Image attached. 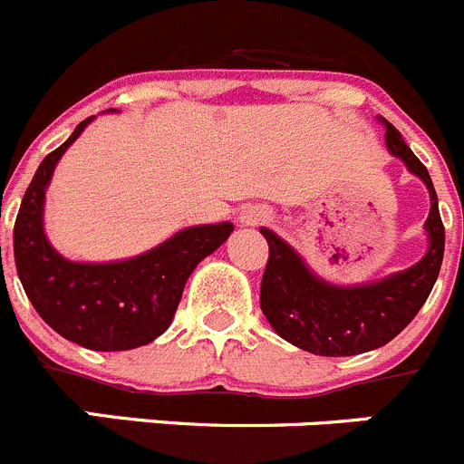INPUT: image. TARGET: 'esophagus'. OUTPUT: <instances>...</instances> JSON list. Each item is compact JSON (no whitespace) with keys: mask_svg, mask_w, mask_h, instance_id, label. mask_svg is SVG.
I'll return each instance as SVG.
<instances>
[{"mask_svg":"<svg viewBox=\"0 0 464 464\" xmlns=\"http://www.w3.org/2000/svg\"><path fill=\"white\" fill-rule=\"evenodd\" d=\"M267 219V212L263 208H245L240 215V222L246 224V227H258Z\"/></svg>","mask_w":464,"mask_h":464,"instance_id":"obj_1","label":"esophagus"}]
</instances>
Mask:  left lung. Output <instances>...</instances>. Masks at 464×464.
<instances>
[{"instance_id": "left-lung-1", "label": "left lung", "mask_w": 464, "mask_h": 464, "mask_svg": "<svg viewBox=\"0 0 464 464\" xmlns=\"http://www.w3.org/2000/svg\"><path fill=\"white\" fill-rule=\"evenodd\" d=\"M384 125L389 153L401 158L430 192L426 219L430 245L417 266L375 284L334 285L318 279L295 249L270 228H261L270 246L261 281L263 314L281 339L320 357L369 353L401 334L430 295L444 258V224L430 173L410 150L401 132L387 121Z\"/></svg>"}]
</instances>
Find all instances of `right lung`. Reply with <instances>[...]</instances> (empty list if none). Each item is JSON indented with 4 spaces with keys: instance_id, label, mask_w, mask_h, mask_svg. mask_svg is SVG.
<instances>
[{
    "instance_id": "obj_1",
    "label": "right lung",
    "mask_w": 464,
    "mask_h": 464,
    "mask_svg": "<svg viewBox=\"0 0 464 464\" xmlns=\"http://www.w3.org/2000/svg\"><path fill=\"white\" fill-rule=\"evenodd\" d=\"M93 116L45 155L24 192L13 254L29 302L56 334L89 350H132L167 332L194 267L231 236L233 224L183 228L141 256L116 263H72L43 231V206L56 162Z\"/></svg>"
}]
</instances>
